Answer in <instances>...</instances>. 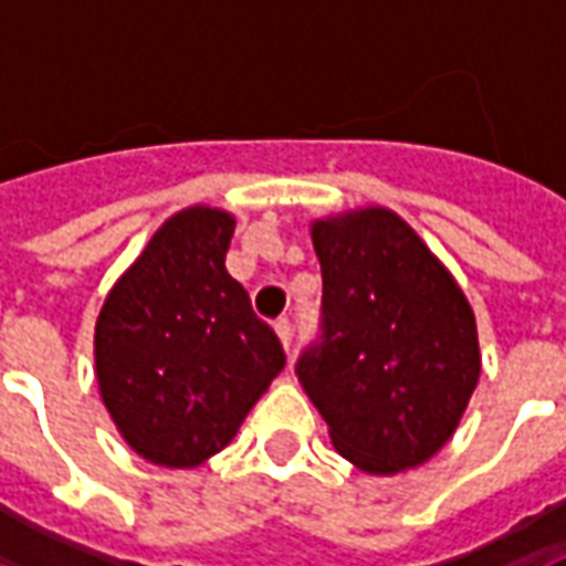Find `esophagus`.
Here are the masks:
<instances>
[{
	"label": "esophagus",
	"instance_id": "34e87169",
	"mask_svg": "<svg viewBox=\"0 0 566 566\" xmlns=\"http://www.w3.org/2000/svg\"><path fill=\"white\" fill-rule=\"evenodd\" d=\"M274 329H276V335H280V342H283V348L290 350V345H292V323L286 321V317H280V321L274 323Z\"/></svg>",
	"mask_w": 566,
	"mask_h": 566
}]
</instances>
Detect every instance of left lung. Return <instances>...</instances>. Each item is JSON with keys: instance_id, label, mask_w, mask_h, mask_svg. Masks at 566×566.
Segmentation results:
<instances>
[{"instance_id": "8db88e82", "label": "left lung", "mask_w": 566, "mask_h": 566, "mask_svg": "<svg viewBox=\"0 0 566 566\" xmlns=\"http://www.w3.org/2000/svg\"><path fill=\"white\" fill-rule=\"evenodd\" d=\"M321 342L295 376L338 453L366 474L419 469L462 422L481 379L465 292L403 218L360 206L311 221Z\"/></svg>"}]
</instances>
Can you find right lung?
Returning a JSON list of instances; mask_svg holds the SVG:
<instances>
[{
    "label": "right lung",
    "instance_id": "add662e5",
    "mask_svg": "<svg viewBox=\"0 0 566 566\" xmlns=\"http://www.w3.org/2000/svg\"><path fill=\"white\" fill-rule=\"evenodd\" d=\"M231 212L187 206L107 292L95 379L116 431L163 469L221 453L286 364L280 338L228 274Z\"/></svg>",
    "mask_w": 566,
    "mask_h": 566
}]
</instances>
